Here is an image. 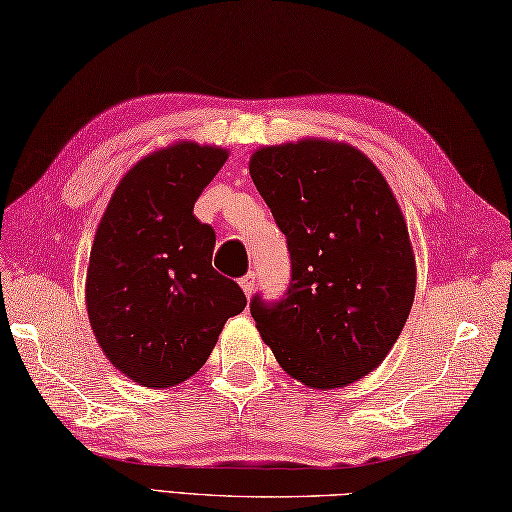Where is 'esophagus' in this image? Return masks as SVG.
<instances>
[{
	"instance_id": "esophagus-1",
	"label": "esophagus",
	"mask_w": 512,
	"mask_h": 512,
	"mask_svg": "<svg viewBox=\"0 0 512 512\" xmlns=\"http://www.w3.org/2000/svg\"><path fill=\"white\" fill-rule=\"evenodd\" d=\"M239 286H242L244 295H246V297H250V295H253L255 286H257V275H255V273H248V275H244L242 279H239Z\"/></svg>"
}]
</instances>
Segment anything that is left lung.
Instances as JSON below:
<instances>
[{"label": "left lung", "instance_id": "left-lung-1", "mask_svg": "<svg viewBox=\"0 0 512 512\" xmlns=\"http://www.w3.org/2000/svg\"><path fill=\"white\" fill-rule=\"evenodd\" d=\"M250 178L290 253V286L250 314L292 378L356 383L394 347L416 295V259L383 173L347 143L303 138L250 156Z\"/></svg>", "mask_w": 512, "mask_h": 512}]
</instances>
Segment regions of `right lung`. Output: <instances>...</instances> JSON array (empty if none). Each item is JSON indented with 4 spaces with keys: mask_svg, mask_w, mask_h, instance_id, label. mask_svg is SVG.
Returning a JSON list of instances; mask_svg holds the SVG:
<instances>
[{
    "mask_svg": "<svg viewBox=\"0 0 512 512\" xmlns=\"http://www.w3.org/2000/svg\"><path fill=\"white\" fill-rule=\"evenodd\" d=\"M228 158L182 140L138 160L96 228L85 303L101 350L143 387L193 376L224 323L246 308L233 279L211 266L215 231L193 204Z\"/></svg>",
    "mask_w": 512,
    "mask_h": 512,
    "instance_id": "1",
    "label": "right lung"
}]
</instances>
